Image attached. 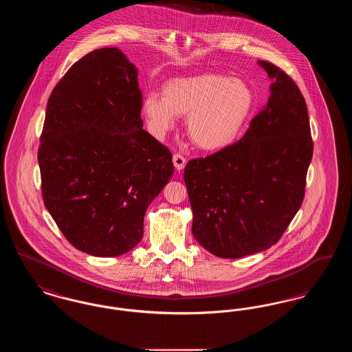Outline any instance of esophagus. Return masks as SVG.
I'll list each match as a JSON object with an SVG mask.
<instances>
[{"label":"esophagus","instance_id":"obj_1","mask_svg":"<svg viewBox=\"0 0 352 352\" xmlns=\"http://www.w3.org/2000/svg\"><path fill=\"white\" fill-rule=\"evenodd\" d=\"M173 162H174V166H175L177 170H182L184 168V165H186V158H184L182 154L177 153V154L173 155Z\"/></svg>","mask_w":352,"mask_h":352}]
</instances>
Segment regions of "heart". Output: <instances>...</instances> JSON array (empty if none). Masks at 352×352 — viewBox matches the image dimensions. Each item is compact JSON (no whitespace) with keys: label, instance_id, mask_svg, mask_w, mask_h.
<instances>
[{"label":"heart","instance_id":"1","mask_svg":"<svg viewBox=\"0 0 352 352\" xmlns=\"http://www.w3.org/2000/svg\"><path fill=\"white\" fill-rule=\"evenodd\" d=\"M161 96L151 95L142 102V112L153 133H166L174 126L175 116L187 118V135L203 151L230 146L253 107V95L247 84L219 74L173 79L162 87Z\"/></svg>","mask_w":352,"mask_h":352}]
</instances>
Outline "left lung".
<instances>
[{
	"label": "left lung",
	"instance_id": "obj_1",
	"mask_svg": "<svg viewBox=\"0 0 352 352\" xmlns=\"http://www.w3.org/2000/svg\"><path fill=\"white\" fill-rule=\"evenodd\" d=\"M269 78L267 105L241 140L184 168L192 234L204 250L239 258L274 245L301 207L313 140L306 101L281 68Z\"/></svg>",
	"mask_w": 352,
	"mask_h": 352
}]
</instances>
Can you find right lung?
Masks as SVG:
<instances>
[{
    "label": "right lung",
    "mask_w": 352,
    "mask_h": 352,
    "mask_svg": "<svg viewBox=\"0 0 352 352\" xmlns=\"http://www.w3.org/2000/svg\"><path fill=\"white\" fill-rule=\"evenodd\" d=\"M137 68L116 47L91 51L55 85L38 149L42 197L76 250L131 251L173 175V155L142 129Z\"/></svg>",
    "instance_id": "obj_1"
}]
</instances>
